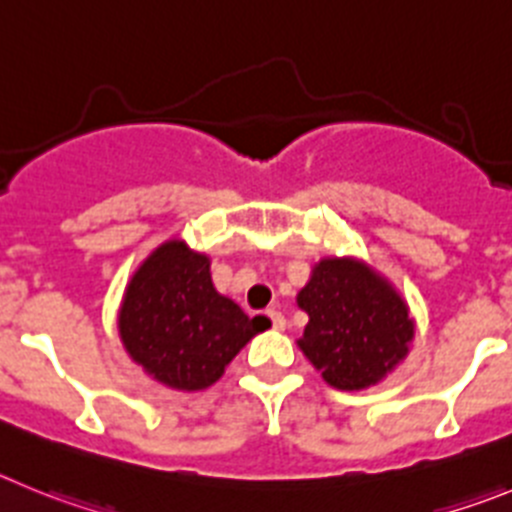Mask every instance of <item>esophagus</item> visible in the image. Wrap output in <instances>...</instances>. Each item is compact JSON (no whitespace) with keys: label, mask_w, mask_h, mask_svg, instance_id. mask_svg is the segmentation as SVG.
Masks as SVG:
<instances>
[{"label":"esophagus","mask_w":512,"mask_h":512,"mask_svg":"<svg viewBox=\"0 0 512 512\" xmlns=\"http://www.w3.org/2000/svg\"><path fill=\"white\" fill-rule=\"evenodd\" d=\"M267 319H270V324H273L275 331L285 329V316L280 311H267Z\"/></svg>","instance_id":"esophagus-1"}]
</instances>
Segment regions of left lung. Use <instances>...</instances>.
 <instances>
[{"mask_svg":"<svg viewBox=\"0 0 512 512\" xmlns=\"http://www.w3.org/2000/svg\"><path fill=\"white\" fill-rule=\"evenodd\" d=\"M296 301L308 313L298 347L336 390L377 385L413 342L416 326L398 290L352 257L321 260Z\"/></svg>","mask_w":512,"mask_h":512,"instance_id":"left-lung-1","label":"left lung"}]
</instances>
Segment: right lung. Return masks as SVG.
<instances>
[{
  "label": "right lung",
  "mask_w": 512,
  "mask_h": 512,
  "mask_svg": "<svg viewBox=\"0 0 512 512\" xmlns=\"http://www.w3.org/2000/svg\"><path fill=\"white\" fill-rule=\"evenodd\" d=\"M209 257L168 239L135 270L119 308V336L137 365L173 390H204L262 331L216 293Z\"/></svg>",
  "instance_id": "add662e5"
}]
</instances>
